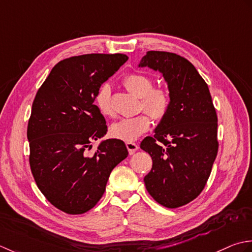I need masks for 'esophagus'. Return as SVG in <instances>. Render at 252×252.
<instances>
[{"label":"esophagus","instance_id":"1","mask_svg":"<svg viewBox=\"0 0 252 252\" xmlns=\"http://www.w3.org/2000/svg\"><path fill=\"white\" fill-rule=\"evenodd\" d=\"M126 147L128 149L129 155H133V153H135L138 149H139V147H138V145L135 142H126Z\"/></svg>","mask_w":252,"mask_h":252}]
</instances>
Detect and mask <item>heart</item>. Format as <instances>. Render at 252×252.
I'll return each mask as SVG.
<instances>
[{
	"instance_id": "1",
	"label": "heart",
	"mask_w": 252,
	"mask_h": 252,
	"mask_svg": "<svg viewBox=\"0 0 252 252\" xmlns=\"http://www.w3.org/2000/svg\"><path fill=\"white\" fill-rule=\"evenodd\" d=\"M124 85L131 94L141 97V106L155 120L163 119L167 113L171 103L169 94L166 90L158 88L152 89L153 84L145 75L130 74L124 79ZM94 103L102 114L112 116L114 114L111 105V88L103 85L97 90L94 96ZM151 121L147 114L133 117H126L111 125V135L124 141H133L150 128Z\"/></svg>"
}]
</instances>
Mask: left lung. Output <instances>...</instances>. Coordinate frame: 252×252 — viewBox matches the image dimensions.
Returning <instances> with one entry per match:
<instances>
[{
    "instance_id": "left-lung-1",
    "label": "left lung",
    "mask_w": 252,
    "mask_h": 252,
    "mask_svg": "<svg viewBox=\"0 0 252 252\" xmlns=\"http://www.w3.org/2000/svg\"><path fill=\"white\" fill-rule=\"evenodd\" d=\"M138 67L162 74L171 99L155 137L140 143L152 158V168L143 181L157 202L169 209L182 207L202 191L218 155L212 97L196 67L175 53L149 51Z\"/></svg>"
}]
</instances>
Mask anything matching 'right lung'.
I'll return each mask as SVG.
<instances>
[{
  "instance_id": "obj_1",
  "label": "right lung",
  "mask_w": 252,
  "mask_h": 252,
  "mask_svg": "<svg viewBox=\"0 0 252 252\" xmlns=\"http://www.w3.org/2000/svg\"><path fill=\"white\" fill-rule=\"evenodd\" d=\"M127 60L117 53L61 61L35 94L27 128L30 167L40 191L65 213L94 208L112 169L128 156L120 139L101 140L89 152L107 131L94 96Z\"/></svg>"
}]
</instances>
